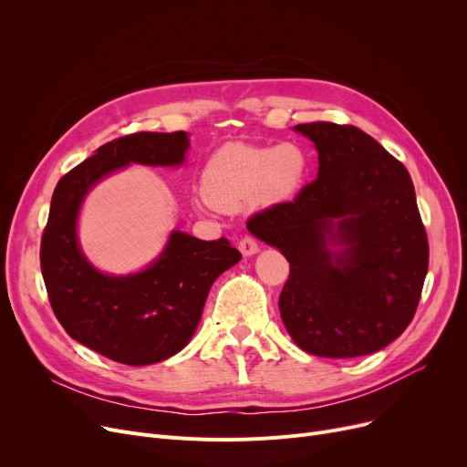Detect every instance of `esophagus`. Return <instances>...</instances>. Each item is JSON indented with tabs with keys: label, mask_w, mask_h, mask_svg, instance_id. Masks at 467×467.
Here are the masks:
<instances>
[{
	"label": "esophagus",
	"mask_w": 467,
	"mask_h": 467,
	"mask_svg": "<svg viewBox=\"0 0 467 467\" xmlns=\"http://www.w3.org/2000/svg\"><path fill=\"white\" fill-rule=\"evenodd\" d=\"M238 250L242 252V255H254L259 252V246L254 236H242L238 242Z\"/></svg>",
	"instance_id": "1"
}]
</instances>
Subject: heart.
Returning <instances> with one entry per match:
<instances>
[{"instance_id": "obj_1", "label": "heart", "mask_w": 467, "mask_h": 467, "mask_svg": "<svg viewBox=\"0 0 467 467\" xmlns=\"http://www.w3.org/2000/svg\"><path fill=\"white\" fill-rule=\"evenodd\" d=\"M306 170L308 157L297 143H229L208 161L202 189L221 210H234L255 194L263 202H278L301 187Z\"/></svg>"}]
</instances>
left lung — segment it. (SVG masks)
Wrapping results in <instances>:
<instances>
[{"label":"left lung","instance_id":"left-lung-1","mask_svg":"<svg viewBox=\"0 0 467 467\" xmlns=\"http://www.w3.org/2000/svg\"><path fill=\"white\" fill-rule=\"evenodd\" d=\"M320 168L296 199L268 206L248 229L289 261L280 314L296 345L358 358L412 322L428 273V234L407 168L352 125L306 122ZM327 241L346 246L333 254Z\"/></svg>","mask_w":467,"mask_h":467}]
</instances>
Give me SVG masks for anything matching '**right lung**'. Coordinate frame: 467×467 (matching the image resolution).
I'll return each mask as SVG.
<instances>
[{
    "mask_svg": "<svg viewBox=\"0 0 467 467\" xmlns=\"http://www.w3.org/2000/svg\"><path fill=\"white\" fill-rule=\"evenodd\" d=\"M187 147L183 130L120 136L71 168L53 192L39 252L48 301L71 338L119 363L150 365L178 354L201 322L215 278L242 259L227 238L176 231L143 273L106 276L79 250L78 213L98 180L129 162L182 164Z\"/></svg>",
    "mask_w": 467,
    "mask_h": 467,
    "instance_id": "1",
    "label": "right lung"
}]
</instances>
